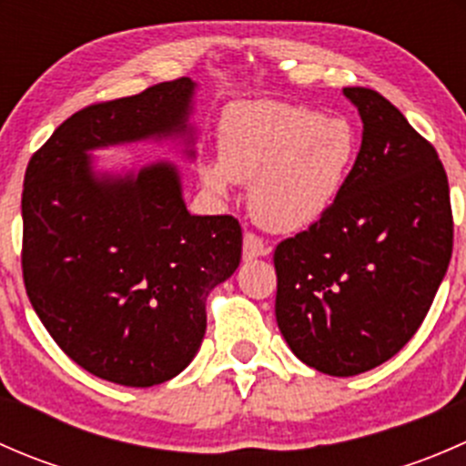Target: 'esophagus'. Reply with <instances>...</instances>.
Segmentation results:
<instances>
[{
	"label": "esophagus",
	"mask_w": 466,
	"mask_h": 466,
	"mask_svg": "<svg viewBox=\"0 0 466 466\" xmlns=\"http://www.w3.org/2000/svg\"><path fill=\"white\" fill-rule=\"evenodd\" d=\"M270 252V248L266 246V241L255 232H246L243 237V257L246 259H257V257H266Z\"/></svg>",
	"instance_id": "obj_1"
}]
</instances>
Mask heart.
<instances>
[{
    "label": "heart",
    "instance_id": "obj_1",
    "mask_svg": "<svg viewBox=\"0 0 466 466\" xmlns=\"http://www.w3.org/2000/svg\"><path fill=\"white\" fill-rule=\"evenodd\" d=\"M354 130L345 119L293 103H241L225 112L218 164L200 177L211 194L250 182V211L275 232H295L322 218L340 196L354 159Z\"/></svg>",
    "mask_w": 466,
    "mask_h": 466
}]
</instances>
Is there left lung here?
Here are the masks:
<instances>
[{
	"mask_svg": "<svg viewBox=\"0 0 466 466\" xmlns=\"http://www.w3.org/2000/svg\"><path fill=\"white\" fill-rule=\"evenodd\" d=\"M363 142L331 209L277 243L275 316L309 368L354 377L424 322L453 252L449 177L435 146L370 87H345Z\"/></svg>",
	"mask_w": 466,
	"mask_h": 466,
	"instance_id": "left-lung-1",
	"label": "left lung"
}]
</instances>
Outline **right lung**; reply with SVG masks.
I'll return each mask as SVG.
<instances>
[{
	"label": "right lung",
	"instance_id": "1",
	"mask_svg": "<svg viewBox=\"0 0 466 466\" xmlns=\"http://www.w3.org/2000/svg\"><path fill=\"white\" fill-rule=\"evenodd\" d=\"M194 83H157L74 112L31 155L22 277L56 345L98 379L148 388L203 342L205 299L241 261L234 216H191L176 168L94 180L86 150L185 130Z\"/></svg>",
	"mask_w": 466,
	"mask_h": 466
}]
</instances>
